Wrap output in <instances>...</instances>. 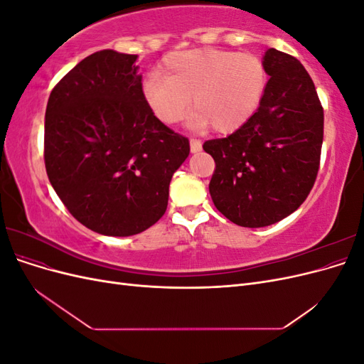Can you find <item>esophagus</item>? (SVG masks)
<instances>
[{
  "mask_svg": "<svg viewBox=\"0 0 364 364\" xmlns=\"http://www.w3.org/2000/svg\"><path fill=\"white\" fill-rule=\"evenodd\" d=\"M190 150L191 153H199L202 150V142L199 139H190Z\"/></svg>",
  "mask_w": 364,
  "mask_h": 364,
  "instance_id": "1",
  "label": "esophagus"
}]
</instances>
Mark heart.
Returning <instances> with one entry per match:
<instances>
[{"label":"heart","mask_w":364,"mask_h":364,"mask_svg":"<svg viewBox=\"0 0 364 364\" xmlns=\"http://www.w3.org/2000/svg\"><path fill=\"white\" fill-rule=\"evenodd\" d=\"M267 73L255 54L213 47L174 51L142 83V98L164 124H176L193 112L190 126H213L229 134L243 126L259 107Z\"/></svg>","instance_id":"b5f03b06"}]
</instances>
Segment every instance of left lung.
Wrapping results in <instances>:
<instances>
[{
  "label": "left lung",
  "mask_w": 364,
  "mask_h": 364,
  "mask_svg": "<svg viewBox=\"0 0 364 364\" xmlns=\"http://www.w3.org/2000/svg\"><path fill=\"white\" fill-rule=\"evenodd\" d=\"M262 63L270 79L257 112L232 135L203 144L215 161L213 202L243 228L278 223L304 203L323 141V109L304 65L274 48Z\"/></svg>",
  "instance_id": "1"
}]
</instances>
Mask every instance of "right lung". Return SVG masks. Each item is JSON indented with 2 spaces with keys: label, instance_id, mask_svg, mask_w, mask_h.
I'll list each match as a JSON object with an SVG mask.
<instances>
[{
  "label": "right lung",
  "instance_id": "1",
  "mask_svg": "<svg viewBox=\"0 0 364 364\" xmlns=\"http://www.w3.org/2000/svg\"><path fill=\"white\" fill-rule=\"evenodd\" d=\"M136 54L102 50L54 86L43 158L51 186L75 220L109 237L155 225L190 142L142 98Z\"/></svg>",
  "mask_w": 364,
  "mask_h": 364
}]
</instances>
